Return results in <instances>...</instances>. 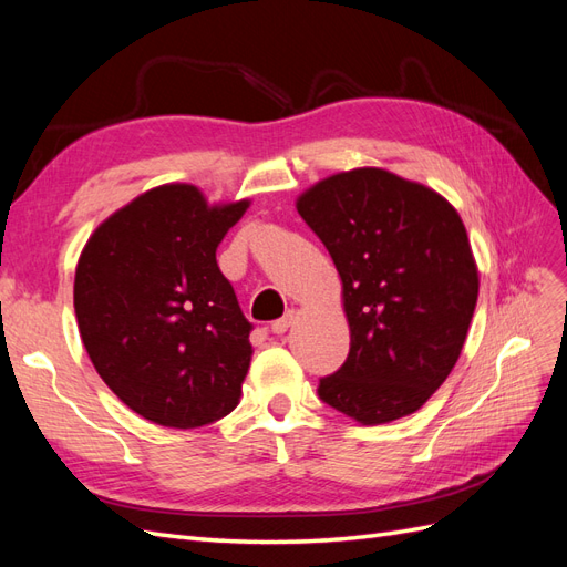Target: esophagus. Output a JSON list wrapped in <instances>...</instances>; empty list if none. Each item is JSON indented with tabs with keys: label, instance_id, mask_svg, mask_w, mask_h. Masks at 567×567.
Listing matches in <instances>:
<instances>
[{
	"label": "esophagus",
	"instance_id": "1",
	"mask_svg": "<svg viewBox=\"0 0 567 567\" xmlns=\"http://www.w3.org/2000/svg\"><path fill=\"white\" fill-rule=\"evenodd\" d=\"M296 319H298V310H288L281 319H277V321L271 323V331L277 333V336H281V333H286L290 329V326H293Z\"/></svg>",
	"mask_w": 567,
	"mask_h": 567
}]
</instances>
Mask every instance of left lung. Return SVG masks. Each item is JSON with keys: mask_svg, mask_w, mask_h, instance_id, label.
<instances>
[{"mask_svg": "<svg viewBox=\"0 0 567 567\" xmlns=\"http://www.w3.org/2000/svg\"><path fill=\"white\" fill-rule=\"evenodd\" d=\"M296 208L333 257L350 326V354L319 398L364 425L414 414L452 373L477 302L456 208L383 167L326 177Z\"/></svg>", "mask_w": 567, "mask_h": 567, "instance_id": "left-lung-1", "label": "left lung"}]
</instances>
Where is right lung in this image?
Wrapping results in <instances>:
<instances>
[{
	"label": "right lung",
	"mask_w": 567,
	"mask_h": 567,
	"mask_svg": "<svg viewBox=\"0 0 567 567\" xmlns=\"http://www.w3.org/2000/svg\"><path fill=\"white\" fill-rule=\"evenodd\" d=\"M250 200L163 184L101 221L75 269L78 329L96 373L136 414L200 427L231 414L250 367V321L217 246Z\"/></svg>",
	"instance_id": "right-lung-1"
}]
</instances>
